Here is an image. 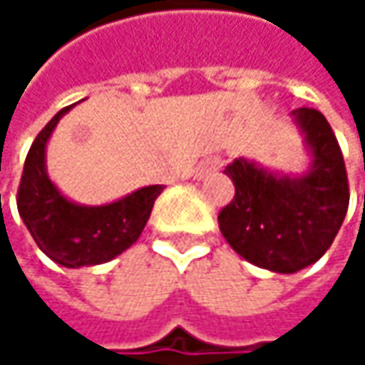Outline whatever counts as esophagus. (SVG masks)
Returning <instances> with one entry per match:
<instances>
[{"label":"esophagus","instance_id":"1","mask_svg":"<svg viewBox=\"0 0 365 365\" xmlns=\"http://www.w3.org/2000/svg\"><path fill=\"white\" fill-rule=\"evenodd\" d=\"M222 165H224V160H222V158H209L207 163H202V165L198 167V171H196V178H198V180H202L205 175H209V173H215L217 169H222Z\"/></svg>","mask_w":365,"mask_h":365}]
</instances>
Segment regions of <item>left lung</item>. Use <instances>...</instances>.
Listing matches in <instances>:
<instances>
[{
    "label": "left lung",
    "instance_id": "1",
    "mask_svg": "<svg viewBox=\"0 0 365 365\" xmlns=\"http://www.w3.org/2000/svg\"><path fill=\"white\" fill-rule=\"evenodd\" d=\"M292 122L304 139L309 167L283 173L235 158L224 173L235 198L220 211V230L247 262L292 274L326 254L349 209V182L336 135L322 111L298 108Z\"/></svg>",
    "mask_w": 365,
    "mask_h": 365
}]
</instances>
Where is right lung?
Returning a JSON list of instances; mask_svg holds the SVG:
<instances>
[{"mask_svg":"<svg viewBox=\"0 0 365 365\" xmlns=\"http://www.w3.org/2000/svg\"><path fill=\"white\" fill-rule=\"evenodd\" d=\"M61 110L36 137L21 178L19 213L37 247L65 268L106 264L126 252L143 232L154 200L165 185H145L106 205H82L67 198L48 175L46 148Z\"/></svg>","mask_w":365,"mask_h":365,"instance_id":"right-lung-1","label":"right lung"}]
</instances>
